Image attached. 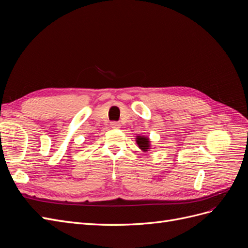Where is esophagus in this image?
Returning a JSON list of instances; mask_svg holds the SVG:
<instances>
[{
    "instance_id": "esophagus-1",
    "label": "esophagus",
    "mask_w": 248,
    "mask_h": 248,
    "mask_svg": "<svg viewBox=\"0 0 248 248\" xmlns=\"http://www.w3.org/2000/svg\"><path fill=\"white\" fill-rule=\"evenodd\" d=\"M110 126H111V128H120V123H118V122H111Z\"/></svg>"
}]
</instances>
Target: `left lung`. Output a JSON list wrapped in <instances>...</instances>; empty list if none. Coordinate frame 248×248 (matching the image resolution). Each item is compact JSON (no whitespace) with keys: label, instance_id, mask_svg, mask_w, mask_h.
Masks as SVG:
<instances>
[{"label":"left lung","instance_id":"left-lung-1","mask_svg":"<svg viewBox=\"0 0 248 248\" xmlns=\"http://www.w3.org/2000/svg\"><path fill=\"white\" fill-rule=\"evenodd\" d=\"M137 141L139 147L142 150V151H147L149 149V140L146 139L145 137H138L137 138Z\"/></svg>","mask_w":248,"mask_h":248}]
</instances>
